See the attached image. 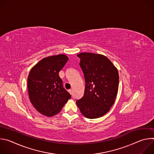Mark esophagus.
I'll use <instances>...</instances> for the list:
<instances>
[{
	"label": "esophagus",
	"instance_id": "esophagus-1",
	"mask_svg": "<svg viewBox=\"0 0 154 154\" xmlns=\"http://www.w3.org/2000/svg\"><path fill=\"white\" fill-rule=\"evenodd\" d=\"M69 93L71 94V95H72V94H73V91H72V90H69Z\"/></svg>",
	"mask_w": 154,
	"mask_h": 154
}]
</instances>
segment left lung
Instances as JSON below:
<instances>
[{"mask_svg":"<svg viewBox=\"0 0 154 154\" xmlns=\"http://www.w3.org/2000/svg\"><path fill=\"white\" fill-rule=\"evenodd\" d=\"M85 80L82 99L76 101L82 114L95 119L105 115L114 104L118 91L117 68L106 57L89 52L77 55Z\"/></svg>","mask_w":154,"mask_h":154,"instance_id":"left-lung-1","label":"left lung"}]
</instances>
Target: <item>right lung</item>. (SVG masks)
Instances as JSON below:
<instances>
[{
    "label": "right lung",
    "instance_id": "right-lung-1",
    "mask_svg": "<svg viewBox=\"0 0 154 154\" xmlns=\"http://www.w3.org/2000/svg\"><path fill=\"white\" fill-rule=\"evenodd\" d=\"M68 59L64 54L44 58L30 71L27 79L29 99L43 115L51 117L58 114L71 97L63 88L58 74Z\"/></svg>",
    "mask_w": 154,
    "mask_h": 154
}]
</instances>
